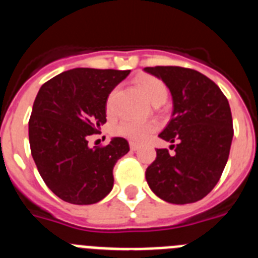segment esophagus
Here are the masks:
<instances>
[{
	"mask_svg": "<svg viewBox=\"0 0 258 258\" xmlns=\"http://www.w3.org/2000/svg\"><path fill=\"white\" fill-rule=\"evenodd\" d=\"M129 146H131L132 151H136V150H138V149H140V145H138L137 142H131V144H129Z\"/></svg>",
	"mask_w": 258,
	"mask_h": 258,
	"instance_id": "34e87169",
	"label": "esophagus"
}]
</instances>
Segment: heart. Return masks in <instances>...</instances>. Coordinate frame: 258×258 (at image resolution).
Returning <instances> with one entry per match:
<instances>
[{
	"instance_id": "b5f03b06",
	"label": "heart",
	"mask_w": 258,
	"mask_h": 258,
	"mask_svg": "<svg viewBox=\"0 0 258 258\" xmlns=\"http://www.w3.org/2000/svg\"><path fill=\"white\" fill-rule=\"evenodd\" d=\"M137 83L147 98V100L153 103L154 105L162 104V103L166 102L167 96H168V90H167V86L159 78L153 76H142L137 79ZM114 98H116V90L112 91L108 96L107 112L109 114L113 113ZM154 131H155V125L153 122H138V121L132 120L121 121L113 129L114 134L126 138V140L136 141V142L145 141Z\"/></svg>"
}]
</instances>
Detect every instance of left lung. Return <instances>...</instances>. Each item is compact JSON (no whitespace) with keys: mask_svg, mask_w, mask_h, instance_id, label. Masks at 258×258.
Wrapping results in <instances>:
<instances>
[{"mask_svg":"<svg viewBox=\"0 0 258 258\" xmlns=\"http://www.w3.org/2000/svg\"><path fill=\"white\" fill-rule=\"evenodd\" d=\"M162 79L172 95L173 111L162 140L175 154L156 149L146 181L163 201L184 205L200 201L221 179L234 137L230 104L221 89L197 70L180 66L145 68Z\"/></svg>","mask_w":258,"mask_h":258,"instance_id":"obj_1","label":"left lung"}]
</instances>
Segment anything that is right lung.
Returning <instances> with one entry per match:
<instances>
[{
    "label": "right lung",
    "mask_w": 258,
    "mask_h": 258,
    "mask_svg": "<svg viewBox=\"0 0 258 258\" xmlns=\"http://www.w3.org/2000/svg\"><path fill=\"white\" fill-rule=\"evenodd\" d=\"M131 70L77 68L53 77L37 92L28 121L31 154L48 188L74 205L96 204L113 188V167L129 151L125 138L89 146L105 124L107 99Z\"/></svg>",
    "instance_id": "1"
}]
</instances>
